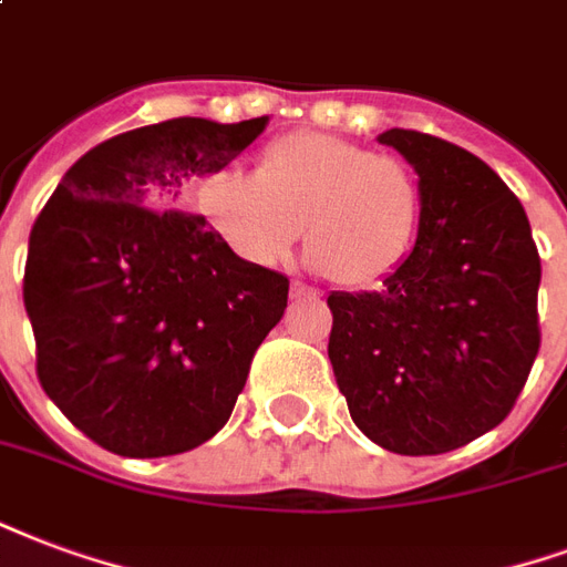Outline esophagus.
Masks as SVG:
<instances>
[{"label": "esophagus", "instance_id": "34e87169", "mask_svg": "<svg viewBox=\"0 0 567 567\" xmlns=\"http://www.w3.org/2000/svg\"><path fill=\"white\" fill-rule=\"evenodd\" d=\"M291 297H295V300H300V297L318 300V297H321V291H316V288H309V285H303V282H295L291 285Z\"/></svg>", "mask_w": 567, "mask_h": 567}]
</instances>
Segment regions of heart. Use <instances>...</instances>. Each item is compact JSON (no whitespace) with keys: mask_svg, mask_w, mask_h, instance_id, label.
<instances>
[{"mask_svg":"<svg viewBox=\"0 0 567 567\" xmlns=\"http://www.w3.org/2000/svg\"><path fill=\"white\" fill-rule=\"evenodd\" d=\"M421 204L402 158L318 132L267 146L255 177L219 171L198 188L204 219L246 261L279 264L303 234L312 267L346 285L375 282L402 261Z\"/></svg>","mask_w":567,"mask_h":567,"instance_id":"1","label":"heart"}]
</instances>
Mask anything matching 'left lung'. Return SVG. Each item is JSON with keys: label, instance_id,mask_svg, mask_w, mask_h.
I'll return each mask as SVG.
<instances>
[{"label": "left lung", "instance_id": "8db88e82", "mask_svg": "<svg viewBox=\"0 0 567 567\" xmlns=\"http://www.w3.org/2000/svg\"><path fill=\"white\" fill-rule=\"evenodd\" d=\"M379 144L417 174V240L375 291L327 297V354L367 439L447 454L505 421L529 379L540 258L523 204L477 155L409 128Z\"/></svg>", "mask_w": 567, "mask_h": 567}]
</instances>
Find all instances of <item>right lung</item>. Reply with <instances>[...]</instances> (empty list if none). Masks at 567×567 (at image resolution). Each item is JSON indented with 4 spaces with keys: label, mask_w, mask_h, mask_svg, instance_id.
<instances>
[{
    "label": "right lung",
    "mask_w": 567,
    "mask_h": 567,
    "mask_svg": "<svg viewBox=\"0 0 567 567\" xmlns=\"http://www.w3.org/2000/svg\"><path fill=\"white\" fill-rule=\"evenodd\" d=\"M267 123L179 116L116 134L65 171L32 225L23 303L38 381L113 454L153 460L213 439L285 316L282 272L177 209Z\"/></svg>",
    "instance_id": "1"
}]
</instances>
